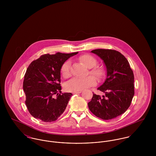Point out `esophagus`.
Returning a JSON list of instances; mask_svg holds the SVG:
<instances>
[{
    "label": "esophagus",
    "instance_id": "34e87169",
    "mask_svg": "<svg viewBox=\"0 0 156 156\" xmlns=\"http://www.w3.org/2000/svg\"><path fill=\"white\" fill-rule=\"evenodd\" d=\"M82 92V91H75V92H73V94H80Z\"/></svg>",
    "mask_w": 156,
    "mask_h": 156
}]
</instances>
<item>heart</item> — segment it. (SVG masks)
<instances>
[{
	"label": "heart",
	"instance_id": "1",
	"mask_svg": "<svg viewBox=\"0 0 156 156\" xmlns=\"http://www.w3.org/2000/svg\"><path fill=\"white\" fill-rule=\"evenodd\" d=\"M79 60L82 62L87 67L90 68V73L96 76L98 79H103L106 71L103 67L96 66L97 64V59L92 56L85 54L79 57ZM61 73L64 77H68L71 74V62L68 60L61 67ZM97 83V79L93 76H88L85 77H73L66 84V89L68 91L75 92L80 91L88 87L94 86Z\"/></svg>",
	"mask_w": 156,
	"mask_h": 156
}]
</instances>
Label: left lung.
<instances>
[{
    "label": "left lung",
    "instance_id": "8db88e82",
    "mask_svg": "<svg viewBox=\"0 0 156 156\" xmlns=\"http://www.w3.org/2000/svg\"><path fill=\"white\" fill-rule=\"evenodd\" d=\"M91 52L103 61L107 77L97 88L105 95L101 97L93 94L88 108L98 118L111 119L124 113L130 106L134 94L133 72L126 57L116 50L95 49Z\"/></svg>",
    "mask_w": 156,
    "mask_h": 156
}]
</instances>
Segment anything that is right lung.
I'll return each instance as SVG.
<instances>
[{"instance_id": "1", "label": "right lung", "mask_w": 156, "mask_h": 156, "mask_svg": "<svg viewBox=\"0 0 156 156\" xmlns=\"http://www.w3.org/2000/svg\"><path fill=\"white\" fill-rule=\"evenodd\" d=\"M77 53L45 54L29 66L23 88L26 105L32 116L50 122L66 110L72 94L61 91V69L68 58Z\"/></svg>"}]
</instances>
